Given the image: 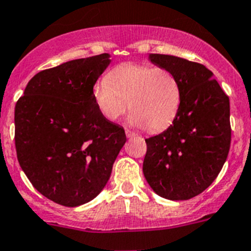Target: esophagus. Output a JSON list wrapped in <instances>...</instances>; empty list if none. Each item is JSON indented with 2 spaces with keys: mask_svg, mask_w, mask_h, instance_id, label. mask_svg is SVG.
Segmentation results:
<instances>
[{
  "mask_svg": "<svg viewBox=\"0 0 251 251\" xmlns=\"http://www.w3.org/2000/svg\"><path fill=\"white\" fill-rule=\"evenodd\" d=\"M126 136H127L128 138H131V137H135V136H137V133L136 132H133V131H130V130H127V128H126Z\"/></svg>",
  "mask_w": 251,
  "mask_h": 251,
  "instance_id": "esophagus-1",
  "label": "esophagus"
}]
</instances>
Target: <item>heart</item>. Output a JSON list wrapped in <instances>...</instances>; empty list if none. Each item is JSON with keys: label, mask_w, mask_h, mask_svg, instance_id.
<instances>
[{"label": "heart", "mask_w": 251, "mask_h": 251, "mask_svg": "<svg viewBox=\"0 0 251 251\" xmlns=\"http://www.w3.org/2000/svg\"><path fill=\"white\" fill-rule=\"evenodd\" d=\"M93 98L109 121H118L130 106L133 125L158 132L174 121L181 103V86L168 69L126 64L94 84Z\"/></svg>", "instance_id": "heart-1"}]
</instances>
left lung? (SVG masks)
Listing matches in <instances>:
<instances>
[{"mask_svg": "<svg viewBox=\"0 0 251 251\" xmlns=\"http://www.w3.org/2000/svg\"><path fill=\"white\" fill-rule=\"evenodd\" d=\"M150 60L177 77L181 103L167 130L146 138L143 174L157 195L189 200L215 181L228 157L229 98L203 65L160 53Z\"/></svg>", "mask_w": 251, "mask_h": 251, "instance_id": "8db88e82", "label": "left lung"}]
</instances>
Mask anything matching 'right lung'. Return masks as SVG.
Segmentation results:
<instances>
[{"mask_svg": "<svg viewBox=\"0 0 251 251\" xmlns=\"http://www.w3.org/2000/svg\"><path fill=\"white\" fill-rule=\"evenodd\" d=\"M109 53L44 70L28 82L14 109L17 158L36 190L76 207L99 195L126 142L93 98Z\"/></svg>", "mask_w": 251, "mask_h": 251, "instance_id": "right-lung-1", "label": "right lung"}]
</instances>
